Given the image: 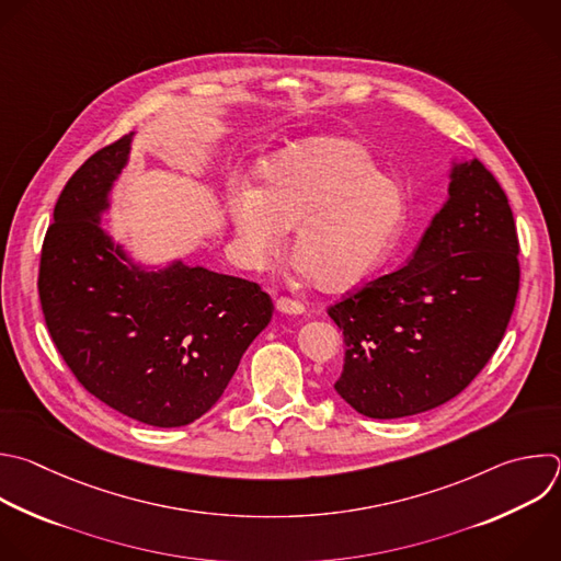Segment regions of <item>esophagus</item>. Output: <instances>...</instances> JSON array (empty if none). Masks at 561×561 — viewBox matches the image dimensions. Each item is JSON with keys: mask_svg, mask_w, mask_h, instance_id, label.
Returning <instances> with one entry per match:
<instances>
[{"mask_svg": "<svg viewBox=\"0 0 561 561\" xmlns=\"http://www.w3.org/2000/svg\"><path fill=\"white\" fill-rule=\"evenodd\" d=\"M275 308L279 312H286V314H301L304 312V304L297 301V299H290V297H279L275 301Z\"/></svg>", "mask_w": 561, "mask_h": 561, "instance_id": "34e87169", "label": "esophagus"}]
</instances>
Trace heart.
<instances>
[{
    "label": "heart",
    "instance_id": "b5f03b06",
    "mask_svg": "<svg viewBox=\"0 0 561 561\" xmlns=\"http://www.w3.org/2000/svg\"><path fill=\"white\" fill-rule=\"evenodd\" d=\"M262 190L240 182L229 216L244 260L262 266L295 227L301 271L321 290H345L375 271L397 244L405 194L377 173L371 153L350 138H317L262 167Z\"/></svg>",
    "mask_w": 561,
    "mask_h": 561
}]
</instances>
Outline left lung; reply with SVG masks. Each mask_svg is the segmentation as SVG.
Returning a JSON list of instances; mask_svg holds the SVG:
<instances>
[{
	"label": "left lung",
	"mask_w": 561,
	"mask_h": 561,
	"mask_svg": "<svg viewBox=\"0 0 561 561\" xmlns=\"http://www.w3.org/2000/svg\"><path fill=\"white\" fill-rule=\"evenodd\" d=\"M517 253L495 175L478 158L456 164L449 201L412 260L328 308L345 343L339 397L369 419H403L458 397L506 332Z\"/></svg>",
	"instance_id": "1"
}]
</instances>
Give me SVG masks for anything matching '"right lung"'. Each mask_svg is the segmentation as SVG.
<instances>
[{
	"mask_svg": "<svg viewBox=\"0 0 561 561\" xmlns=\"http://www.w3.org/2000/svg\"><path fill=\"white\" fill-rule=\"evenodd\" d=\"M129 140L92 153L64 186L37 288L59 354L92 397L145 425L180 427L218 403L275 308L249 279L182 262L158 273L123 262L99 216Z\"/></svg>",
	"mask_w": 561,
	"mask_h": 561,
	"instance_id": "right-lung-1",
	"label": "right lung"
}]
</instances>
